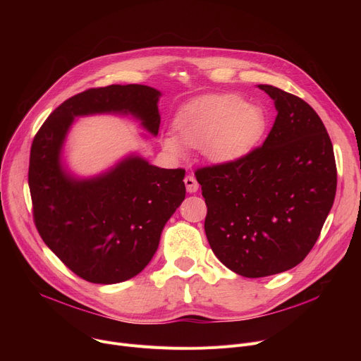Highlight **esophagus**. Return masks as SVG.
<instances>
[{
    "label": "esophagus",
    "instance_id": "34e87169",
    "mask_svg": "<svg viewBox=\"0 0 361 361\" xmlns=\"http://www.w3.org/2000/svg\"><path fill=\"white\" fill-rule=\"evenodd\" d=\"M184 184H185V188L188 193H196L199 190V184L193 176H187L184 178Z\"/></svg>",
    "mask_w": 361,
    "mask_h": 361
}]
</instances>
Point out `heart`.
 Listing matches in <instances>:
<instances>
[{"mask_svg":"<svg viewBox=\"0 0 361 361\" xmlns=\"http://www.w3.org/2000/svg\"><path fill=\"white\" fill-rule=\"evenodd\" d=\"M176 135H164L168 155L181 159L187 146L202 149L206 158L228 165L244 159L262 140L268 120L260 106L240 94H206L181 106L174 118Z\"/></svg>","mask_w":361,"mask_h":361,"instance_id":"b5f03b06","label":"heart"}]
</instances>
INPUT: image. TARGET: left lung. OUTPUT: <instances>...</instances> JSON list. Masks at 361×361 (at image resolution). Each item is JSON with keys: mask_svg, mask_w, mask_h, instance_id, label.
Segmentation results:
<instances>
[{"mask_svg": "<svg viewBox=\"0 0 361 361\" xmlns=\"http://www.w3.org/2000/svg\"><path fill=\"white\" fill-rule=\"evenodd\" d=\"M259 89L278 111L267 140L235 164L195 173L211 249L245 278L286 272L305 260L336 192L332 142L316 111L275 86Z\"/></svg>", "mask_w": 361, "mask_h": 361, "instance_id": "left-lung-1", "label": "left lung"}]
</instances>
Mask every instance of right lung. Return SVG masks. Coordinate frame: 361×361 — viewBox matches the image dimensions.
I'll return each instance as SVG.
<instances>
[{"mask_svg":"<svg viewBox=\"0 0 361 361\" xmlns=\"http://www.w3.org/2000/svg\"><path fill=\"white\" fill-rule=\"evenodd\" d=\"M159 97L145 85L87 89L54 109L33 139L29 188L37 233L89 282L117 283L146 268L166 221L185 197V171L130 155L101 176L78 178L61 164L66 136L75 117L93 114H131L157 136Z\"/></svg>","mask_w":361,"mask_h":361,"instance_id":"obj_1","label":"right lung"}]
</instances>
